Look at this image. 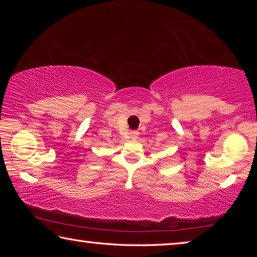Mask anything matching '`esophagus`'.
<instances>
[{
    "label": "esophagus",
    "mask_w": 257,
    "mask_h": 257,
    "mask_svg": "<svg viewBox=\"0 0 257 257\" xmlns=\"http://www.w3.org/2000/svg\"><path fill=\"white\" fill-rule=\"evenodd\" d=\"M129 135H130V138H132L133 141H136V139L138 138L139 133H138V132H132Z\"/></svg>",
    "instance_id": "1"
}]
</instances>
